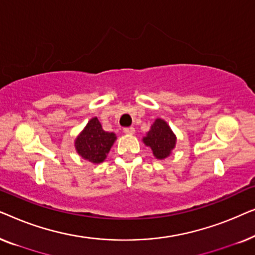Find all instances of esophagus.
Masks as SVG:
<instances>
[{
  "label": "esophagus",
  "instance_id": "esophagus-1",
  "mask_svg": "<svg viewBox=\"0 0 255 255\" xmlns=\"http://www.w3.org/2000/svg\"><path fill=\"white\" fill-rule=\"evenodd\" d=\"M123 132H124V133H127V134H133L134 133V128H132V127L124 128Z\"/></svg>",
  "mask_w": 255,
  "mask_h": 255
}]
</instances>
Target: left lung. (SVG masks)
Segmentation results:
<instances>
[{
    "label": "left lung",
    "instance_id": "1",
    "mask_svg": "<svg viewBox=\"0 0 255 255\" xmlns=\"http://www.w3.org/2000/svg\"><path fill=\"white\" fill-rule=\"evenodd\" d=\"M142 142L152 149L155 159L163 160L172 154L176 146V135L166 121L156 118L149 131L142 137Z\"/></svg>",
    "mask_w": 255,
    "mask_h": 255
}]
</instances>
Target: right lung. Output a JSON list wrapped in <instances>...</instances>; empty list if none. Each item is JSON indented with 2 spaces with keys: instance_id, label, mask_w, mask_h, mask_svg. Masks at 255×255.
I'll return each instance as SVG.
<instances>
[{
  "instance_id": "1",
  "label": "right lung",
  "mask_w": 255,
  "mask_h": 255,
  "mask_svg": "<svg viewBox=\"0 0 255 255\" xmlns=\"http://www.w3.org/2000/svg\"><path fill=\"white\" fill-rule=\"evenodd\" d=\"M116 139L114 132L104 131L99 118L94 117L75 138L74 146L82 159L97 165L107 159Z\"/></svg>"
}]
</instances>
